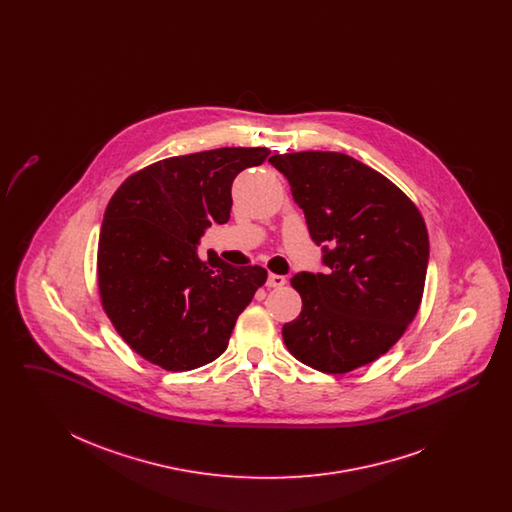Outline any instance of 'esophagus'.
Returning <instances> with one entry per match:
<instances>
[{
    "instance_id": "1",
    "label": "esophagus",
    "mask_w": 512,
    "mask_h": 512,
    "mask_svg": "<svg viewBox=\"0 0 512 512\" xmlns=\"http://www.w3.org/2000/svg\"><path fill=\"white\" fill-rule=\"evenodd\" d=\"M286 284V278L282 274H268V288H282Z\"/></svg>"
}]
</instances>
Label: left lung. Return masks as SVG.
I'll list each match as a JSON object with an SVG mask.
<instances>
[{
	"instance_id": "obj_1",
	"label": "left lung",
	"mask_w": 512,
	"mask_h": 512,
	"mask_svg": "<svg viewBox=\"0 0 512 512\" xmlns=\"http://www.w3.org/2000/svg\"><path fill=\"white\" fill-rule=\"evenodd\" d=\"M326 274L299 272V317L284 324L293 357L326 374H345L388 353L413 322L426 282L430 240L413 199L382 172L338 151L272 155Z\"/></svg>"
}]
</instances>
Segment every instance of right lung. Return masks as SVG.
<instances>
[{"mask_svg": "<svg viewBox=\"0 0 512 512\" xmlns=\"http://www.w3.org/2000/svg\"><path fill=\"white\" fill-rule=\"evenodd\" d=\"M267 147H219L130 174L99 232V301L122 340L149 363L186 372L220 357L236 320L267 282L259 265L232 267L197 242L232 209V182Z\"/></svg>", "mask_w": 512, "mask_h": 512, "instance_id": "right-lung-1", "label": "right lung"}]
</instances>
